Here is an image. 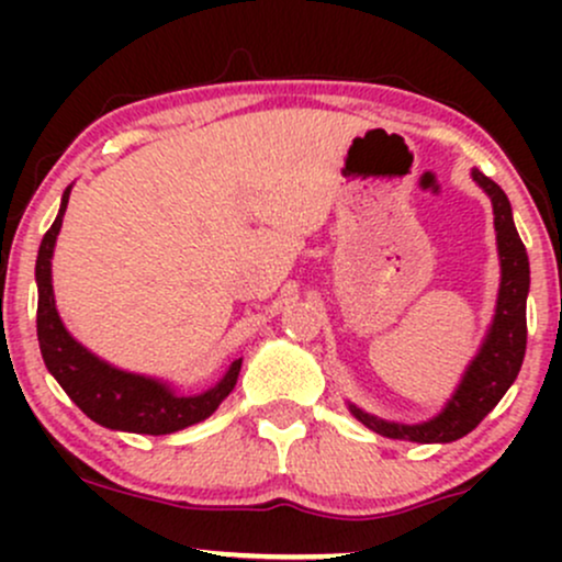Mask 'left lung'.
Masks as SVG:
<instances>
[{
  "label": "left lung",
  "mask_w": 562,
  "mask_h": 562,
  "mask_svg": "<svg viewBox=\"0 0 562 562\" xmlns=\"http://www.w3.org/2000/svg\"><path fill=\"white\" fill-rule=\"evenodd\" d=\"M473 182L492 198L496 250H499V293H496L494 319L488 325L486 338L465 367L460 385L430 420L417 425L391 423L383 417L370 415L348 402V409L359 423L385 438H402L417 443H449L468 436L488 412L499 404L509 385L518 378L520 364L526 357V299L531 285V269H528L526 245L520 243L518 229L513 222V209L502 187L473 169Z\"/></svg>",
  "instance_id": "obj_1"
}]
</instances>
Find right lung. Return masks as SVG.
<instances>
[{
    "label": "right lung",
    "mask_w": 562,
    "mask_h": 562,
    "mask_svg": "<svg viewBox=\"0 0 562 562\" xmlns=\"http://www.w3.org/2000/svg\"><path fill=\"white\" fill-rule=\"evenodd\" d=\"M70 187L74 184H68L66 192H63L60 211H57L53 227L47 229L42 245H38L36 256V335L49 375L60 383L70 402L102 428L166 436L203 423L205 417L214 415L218 404L235 389L243 359H235L209 391L179 393L166 380L139 375V372L121 370V367L105 362V359L89 351L87 346H81L63 325L55 306L53 254L63 227V216H66L68 209Z\"/></svg>",
    "instance_id": "1"
}]
</instances>
